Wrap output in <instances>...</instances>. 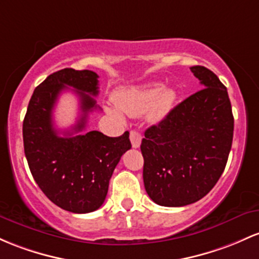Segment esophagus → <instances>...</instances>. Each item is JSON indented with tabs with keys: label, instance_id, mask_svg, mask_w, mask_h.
<instances>
[{
	"label": "esophagus",
	"instance_id": "1",
	"mask_svg": "<svg viewBox=\"0 0 259 259\" xmlns=\"http://www.w3.org/2000/svg\"><path fill=\"white\" fill-rule=\"evenodd\" d=\"M130 141H132L133 147L138 149L141 144V134L139 132H132L130 133Z\"/></svg>",
	"mask_w": 259,
	"mask_h": 259
}]
</instances>
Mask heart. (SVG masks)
<instances>
[{
    "mask_svg": "<svg viewBox=\"0 0 259 259\" xmlns=\"http://www.w3.org/2000/svg\"><path fill=\"white\" fill-rule=\"evenodd\" d=\"M175 93L164 90L163 84L150 83L141 87H130L119 91L114 95V103L120 112L129 116H139L147 110L152 120H161L171 108ZM110 114L118 116L113 109H107Z\"/></svg>",
    "mask_w": 259,
    "mask_h": 259,
    "instance_id": "1",
    "label": "heart"
}]
</instances>
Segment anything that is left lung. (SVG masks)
Segmentation results:
<instances>
[{"label": "left lung", "mask_w": 259, "mask_h": 259, "mask_svg": "<svg viewBox=\"0 0 259 259\" xmlns=\"http://www.w3.org/2000/svg\"><path fill=\"white\" fill-rule=\"evenodd\" d=\"M200 91L145 132L144 184L162 206H184L205 197L225 169L234 136L226 87L212 71L193 66Z\"/></svg>", "instance_id": "8db88e82"}]
</instances>
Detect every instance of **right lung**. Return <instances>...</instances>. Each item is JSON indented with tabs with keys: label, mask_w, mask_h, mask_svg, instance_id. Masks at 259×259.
<instances>
[{
	"label": "right lung",
	"mask_w": 259,
	"mask_h": 259,
	"mask_svg": "<svg viewBox=\"0 0 259 259\" xmlns=\"http://www.w3.org/2000/svg\"><path fill=\"white\" fill-rule=\"evenodd\" d=\"M69 87L79 96L81 116L71 131L60 133L53 127L52 110ZM97 95L98 75L93 71H56L34 90L23 120L24 153L34 181L55 205L76 214L101 208L113 171L132 149L127 132L118 138L97 130L81 133L88 113L98 108L93 98Z\"/></svg>",
	"instance_id": "obj_1"
}]
</instances>
